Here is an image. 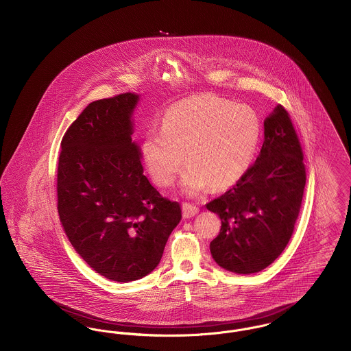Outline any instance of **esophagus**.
<instances>
[{
	"label": "esophagus",
	"mask_w": 351,
	"mask_h": 351,
	"mask_svg": "<svg viewBox=\"0 0 351 351\" xmlns=\"http://www.w3.org/2000/svg\"><path fill=\"white\" fill-rule=\"evenodd\" d=\"M182 209H183L184 218L193 217L199 213V208L193 204H189V202H184Z\"/></svg>",
	"instance_id": "34e87169"
}]
</instances>
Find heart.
Returning <instances> with one entry per match:
<instances>
[{
    "label": "heart",
    "mask_w": 351,
    "mask_h": 351,
    "mask_svg": "<svg viewBox=\"0 0 351 351\" xmlns=\"http://www.w3.org/2000/svg\"><path fill=\"white\" fill-rule=\"evenodd\" d=\"M262 136L258 113L246 104L196 95L169 106L160 130H150L142 156L154 182L168 186L185 163L182 186L195 195L238 182L250 167ZM184 155L183 157L182 155Z\"/></svg>",
    "instance_id": "1"
}]
</instances>
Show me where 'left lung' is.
<instances>
[{
	"label": "left lung",
	"mask_w": 351,
	"mask_h": 351,
	"mask_svg": "<svg viewBox=\"0 0 351 351\" xmlns=\"http://www.w3.org/2000/svg\"><path fill=\"white\" fill-rule=\"evenodd\" d=\"M306 182L300 141L283 105L265 119L258 159L222 196L206 204L221 218L210 252L221 267L254 274L268 267L288 245Z\"/></svg>",
	"instance_id": "left-lung-1"
}]
</instances>
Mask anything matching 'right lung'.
I'll return each instance as SVG.
<instances>
[{
    "instance_id": "right-lung-1",
    "label": "right lung",
    "mask_w": 351,
    "mask_h": 351,
    "mask_svg": "<svg viewBox=\"0 0 351 351\" xmlns=\"http://www.w3.org/2000/svg\"><path fill=\"white\" fill-rule=\"evenodd\" d=\"M138 96L90 102L62 139L58 210L68 239L106 279L126 283L150 274L182 219L178 201L163 197L143 175L132 141Z\"/></svg>"
}]
</instances>
